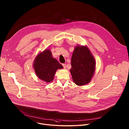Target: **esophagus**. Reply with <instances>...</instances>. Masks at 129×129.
<instances>
[{"label": "esophagus", "mask_w": 129, "mask_h": 129, "mask_svg": "<svg viewBox=\"0 0 129 129\" xmlns=\"http://www.w3.org/2000/svg\"><path fill=\"white\" fill-rule=\"evenodd\" d=\"M62 65H63V66L64 67V68H66V64H63Z\"/></svg>", "instance_id": "obj_1"}]
</instances>
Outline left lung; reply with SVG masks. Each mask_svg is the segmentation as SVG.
<instances>
[{"instance_id": "obj_1", "label": "left lung", "mask_w": 129, "mask_h": 129, "mask_svg": "<svg viewBox=\"0 0 129 129\" xmlns=\"http://www.w3.org/2000/svg\"><path fill=\"white\" fill-rule=\"evenodd\" d=\"M95 70V60L87 46H77L71 57L70 70L72 79L78 86L89 83Z\"/></svg>"}]
</instances>
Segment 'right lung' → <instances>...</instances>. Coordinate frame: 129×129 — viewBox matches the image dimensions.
<instances>
[{
  "instance_id": "add662e5",
  "label": "right lung",
  "mask_w": 129,
  "mask_h": 129,
  "mask_svg": "<svg viewBox=\"0 0 129 129\" xmlns=\"http://www.w3.org/2000/svg\"><path fill=\"white\" fill-rule=\"evenodd\" d=\"M33 65L38 78L47 83L53 80L55 74L58 69L63 68L62 65L52 57L50 50L48 49L40 53L37 56Z\"/></svg>"
}]
</instances>
